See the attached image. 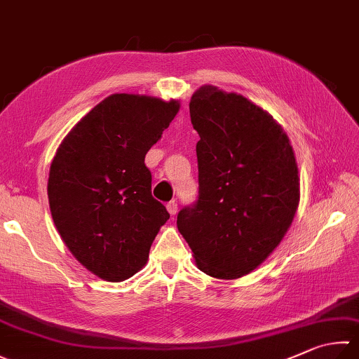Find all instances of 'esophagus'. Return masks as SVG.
I'll use <instances>...</instances> for the list:
<instances>
[{
	"label": "esophagus",
	"mask_w": 359,
	"mask_h": 359,
	"mask_svg": "<svg viewBox=\"0 0 359 359\" xmlns=\"http://www.w3.org/2000/svg\"><path fill=\"white\" fill-rule=\"evenodd\" d=\"M167 211H168V214H170V215L177 214V212H178V203H177V201L167 203Z\"/></svg>",
	"instance_id": "obj_1"
}]
</instances>
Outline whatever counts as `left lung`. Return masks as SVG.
Masks as SVG:
<instances>
[{"mask_svg":"<svg viewBox=\"0 0 359 359\" xmlns=\"http://www.w3.org/2000/svg\"><path fill=\"white\" fill-rule=\"evenodd\" d=\"M198 133V201L181 209L178 231L197 267L219 280L248 275L280 245L300 201L286 131L241 93L206 84L189 103Z\"/></svg>","mask_w":359,"mask_h":359,"instance_id":"8db88e82","label":"left lung"}]
</instances>
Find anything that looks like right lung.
I'll list each match as a JSON object with an SVG mask.
<instances>
[{"label": "right lung", "instance_id": "add662e5", "mask_svg": "<svg viewBox=\"0 0 359 359\" xmlns=\"http://www.w3.org/2000/svg\"><path fill=\"white\" fill-rule=\"evenodd\" d=\"M180 106L178 100L112 93L60 142L46 187L53 222L74 258L101 280L137 273L170 219L153 198L144 161Z\"/></svg>", "mask_w": 359, "mask_h": 359}]
</instances>
